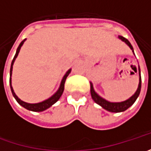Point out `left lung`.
<instances>
[{
  "label": "left lung",
  "instance_id": "8db88e82",
  "mask_svg": "<svg viewBox=\"0 0 151 151\" xmlns=\"http://www.w3.org/2000/svg\"><path fill=\"white\" fill-rule=\"evenodd\" d=\"M119 38L121 39L123 42H124L125 44L130 48L131 50L134 53V49H133L132 45H131V44L129 43V41L128 39H126V38L122 37V36H119ZM139 86H138V88H137L136 91L129 99H127V100H125L124 101H120V102L108 101L106 99H104L103 97H101V96H99L96 91H95V90H94L93 84L91 82H90L91 95V97H92L93 101H95L96 104L100 105L102 108L106 109L108 112H111V113H121V112H124L125 110H127L129 107H130L134 103V101H136V99L138 98L139 93H140V89H141V76H140V69H139Z\"/></svg>",
  "mask_w": 151,
  "mask_h": 151
}]
</instances>
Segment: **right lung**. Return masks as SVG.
<instances>
[{"label":"right lung","instance_id":"1","mask_svg":"<svg viewBox=\"0 0 151 151\" xmlns=\"http://www.w3.org/2000/svg\"><path fill=\"white\" fill-rule=\"evenodd\" d=\"M26 41V39H24L23 41L21 42V44H19L17 50V52H16V55H15L14 58L12 60V65H11V70H10V86H11V90H12V93L14 96V98L17 100V101L20 104L22 107H23L24 108H26L29 111H32V112H43L44 110L50 108L52 105H54L56 101H58L60 98L61 95L63 94V91H64V89H65V80H66L67 76H69V74L71 71V69L68 70L67 72L65 74V76H63V78L61 80L60 85V87L59 89L56 91L54 95L49 97L48 99L44 100L43 101H40V102H38V103H28V102H26V101H23L21 100L20 98L18 96L16 95V93L14 92V90L12 88V68H13V64H14L15 60L17 59V55L19 54L21 50V47L22 46V44H24V42Z\"/></svg>","mask_w":151,"mask_h":151}]
</instances>
